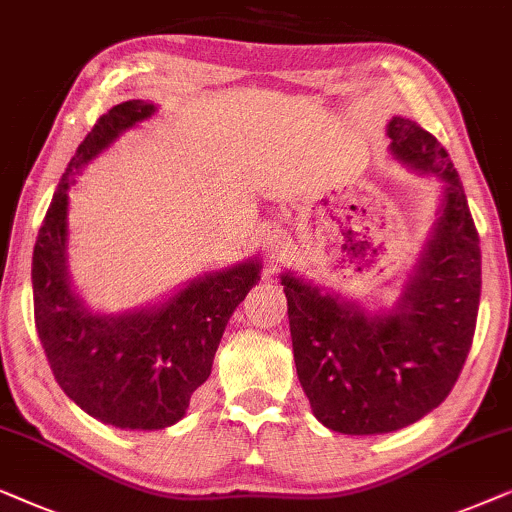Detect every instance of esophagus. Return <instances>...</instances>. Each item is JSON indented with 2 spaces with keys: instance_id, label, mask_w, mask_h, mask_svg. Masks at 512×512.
<instances>
[{
  "instance_id": "34e87169",
  "label": "esophagus",
  "mask_w": 512,
  "mask_h": 512,
  "mask_svg": "<svg viewBox=\"0 0 512 512\" xmlns=\"http://www.w3.org/2000/svg\"><path fill=\"white\" fill-rule=\"evenodd\" d=\"M267 250H269V260L271 262H278L283 257V252H285V241L281 238V234H271L269 238H267Z\"/></svg>"
}]
</instances>
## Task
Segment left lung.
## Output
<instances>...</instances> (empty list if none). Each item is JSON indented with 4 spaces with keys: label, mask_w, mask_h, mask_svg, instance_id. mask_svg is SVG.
I'll list each match as a JSON object with an SVG mask.
<instances>
[{
    "label": "left lung",
    "mask_w": 512,
    "mask_h": 512,
    "mask_svg": "<svg viewBox=\"0 0 512 512\" xmlns=\"http://www.w3.org/2000/svg\"><path fill=\"white\" fill-rule=\"evenodd\" d=\"M391 152L445 182L440 217L403 297L388 313L283 274L297 377L320 424L391 433L435 410L466 363L478 320L480 236L447 149L417 121H388Z\"/></svg>",
    "instance_id": "obj_1"
}]
</instances>
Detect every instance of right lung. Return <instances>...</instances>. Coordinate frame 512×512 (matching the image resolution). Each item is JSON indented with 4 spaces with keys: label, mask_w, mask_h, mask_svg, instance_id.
Returning <instances> with one entry per match:
<instances>
[{
    "label": "right lung",
    "mask_w": 512,
    "mask_h": 512,
    "mask_svg": "<svg viewBox=\"0 0 512 512\" xmlns=\"http://www.w3.org/2000/svg\"><path fill=\"white\" fill-rule=\"evenodd\" d=\"M156 112L126 100L95 121L67 163L32 252L34 325L58 386L102 424L156 431L185 417L210 377L231 313L260 281V262L196 278L161 306L121 316L86 309L67 276V189L72 175L121 133Z\"/></svg>",
    "instance_id": "add662e5"
}]
</instances>
